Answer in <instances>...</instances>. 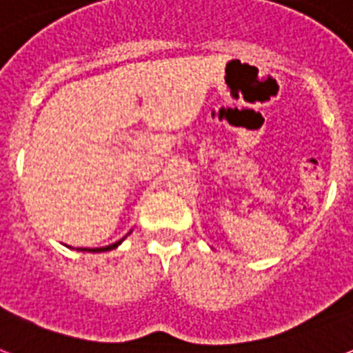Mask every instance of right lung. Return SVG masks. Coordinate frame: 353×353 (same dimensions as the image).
<instances>
[{
  "label": "right lung",
  "mask_w": 353,
  "mask_h": 353,
  "mask_svg": "<svg viewBox=\"0 0 353 353\" xmlns=\"http://www.w3.org/2000/svg\"><path fill=\"white\" fill-rule=\"evenodd\" d=\"M129 233H131V231H129ZM129 233H128V235H129ZM128 235H125V236H128ZM125 236H123V239H125ZM123 239H120V241L114 242V244L103 246V248H77V250H81V252H109V250L118 248V246H120V244H122V242H123Z\"/></svg>",
  "instance_id": "add662e5"
}]
</instances>
